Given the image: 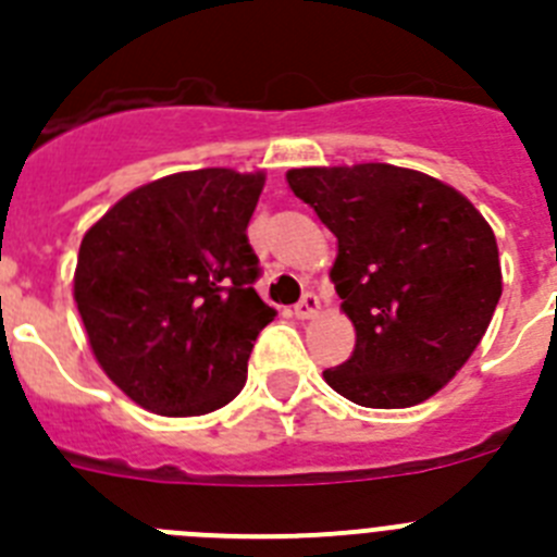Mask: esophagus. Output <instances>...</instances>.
Returning a JSON list of instances; mask_svg holds the SVG:
<instances>
[{
	"label": "esophagus",
	"mask_w": 557,
	"mask_h": 557,
	"mask_svg": "<svg viewBox=\"0 0 557 557\" xmlns=\"http://www.w3.org/2000/svg\"><path fill=\"white\" fill-rule=\"evenodd\" d=\"M318 309H321V301H318V295L314 293H307L301 298V301L295 304V318H298V321H309V318H314V314H318Z\"/></svg>",
	"instance_id": "34e87169"
}]
</instances>
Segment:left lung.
<instances>
[{
    "label": "left lung",
    "instance_id": "8db88e82",
    "mask_svg": "<svg viewBox=\"0 0 557 557\" xmlns=\"http://www.w3.org/2000/svg\"><path fill=\"white\" fill-rule=\"evenodd\" d=\"M287 184L337 236L332 282L357 332L351 357L323 371L326 385L376 410L435 396L499 304L491 225L455 186L407 166H301Z\"/></svg>",
    "mask_w": 557,
    "mask_h": 557
}]
</instances>
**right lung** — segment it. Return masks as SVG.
<instances>
[{
	"label": "right lung",
	"instance_id": "1",
	"mask_svg": "<svg viewBox=\"0 0 557 557\" xmlns=\"http://www.w3.org/2000/svg\"><path fill=\"white\" fill-rule=\"evenodd\" d=\"M264 172H175L127 191L86 231L75 304L97 362L156 416H206L245 387L275 309L256 295L248 223Z\"/></svg>",
	"mask_w": 557,
	"mask_h": 557
}]
</instances>
